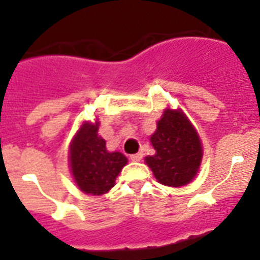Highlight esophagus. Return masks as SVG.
<instances>
[{
    "instance_id": "1",
    "label": "esophagus",
    "mask_w": 260,
    "mask_h": 260,
    "mask_svg": "<svg viewBox=\"0 0 260 260\" xmlns=\"http://www.w3.org/2000/svg\"><path fill=\"white\" fill-rule=\"evenodd\" d=\"M142 157H143V153H142V152L133 153V155H130V160H132V161H134V162L141 161Z\"/></svg>"
}]
</instances>
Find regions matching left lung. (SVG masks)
Listing matches in <instances>:
<instances>
[{
    "instance_id": "8db88e82",
    "label": "left lung",
    "mask_w": 260,
    "mask_h": 260,
    "mask_svg": "<svg viewBox=\"0 0 260 260\" xmlns=\"http://www.w3.org/2000/svg\"><path fill=\"white\" fill-rule=\"evenodd\" d=\"M150 141L156 153L144 160L158 182L180 187L194 180L203 150L198 133L182 110L167 108Z\"/></svg>"
}]
</instances>
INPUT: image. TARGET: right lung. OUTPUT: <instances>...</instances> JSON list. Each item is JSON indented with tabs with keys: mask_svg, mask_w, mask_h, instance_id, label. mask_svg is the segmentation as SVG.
Returning a JSON list of instances; mask_svg holds the SVG:
<instances>
[{
	"mask_svg": "<svg viewBox=\"0 0 260 260\" xmlns=\"http://www.w3.org/2000/svg\"><path fill=\"white\" fill-rule=\"evenodd\" d=\"M99 121L84 122L74 135L69 150L71 174L86 194L103 195L116 185V178L127 164L121 152H109L99 137Z\"/></svg>",
	"mask_w": 260,
	"mask_h": 260,
	"instance_id": "add662e5",
	"label": "right lung"
}]
</instances>
